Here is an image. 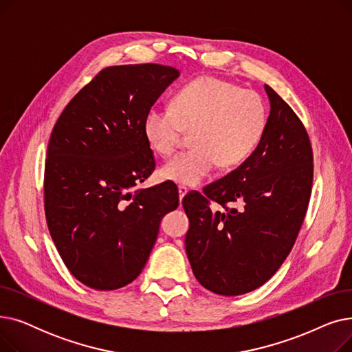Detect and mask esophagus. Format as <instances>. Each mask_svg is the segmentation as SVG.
I'll return each instance as SVG.
<instances>
[{
    "instance_id": "obj_1",
    "label": "esophagus",
    "mask_w": 352,
    "mask_h": 352,
    "mask_svg": "<svg viewBox=\"0 0 352 352\" xmlns=\"http://www.w3.org/2000/svg\"><path fill=\"white\" fill-rule=\"evenodd\" d=\"M188 192V188L186 186H178V195H179V199H182L184 197L187 195Z\"/></svg>"
}]
</instances>
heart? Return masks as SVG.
Instances as JSON below:
<instances>
[{
    "label": "heart",
    "mask_w": 352,
    "mask_h": 352,
    "mask_svg": "<svg viewBox=\"0 0 352 352\" xmlns=\"http://www.w3.org/2000/svg\"><path fill=\"white\" fill-rule=\"evenodd\" d=\"M267 124L263 98L254 91L214 77H202L184 88L170 107H151L144 117V137L158 155L168 157L184 133L192 131L194 148L165 162L160 177L194 187L217 165L241 164L260 141Z\"/></svg>",
    "instance_id": "1"
}]
</instances>
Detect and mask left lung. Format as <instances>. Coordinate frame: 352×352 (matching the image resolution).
<instances>
[{
	"label": "left lung",
	"mask_w": 352,
	"mask_h": 352,
	"mask_svg": "<svg viewBox=\"0 0 352 352\" xmlns=\"http://www.w3.org/2000/svg\"><path fill=\"white\" fill-rule=\"evenodd\" d=\"M270 117L254 153L204 194L182 199L186 250L198 283L232 297L265 284L288 256L312 188V148L292 108L270 87ZM217 201L225 210L212 208Z\"/></svg>",
	"instance_id": "1"
}]
</instances>
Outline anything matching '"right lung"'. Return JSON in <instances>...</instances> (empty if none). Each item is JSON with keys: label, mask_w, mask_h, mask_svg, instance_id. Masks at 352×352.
Masks as SVG:
<instances>
[{"label": "right lung", "mask_w": 352, "mask_h": 352, "mask_svg": "<svg viewBox=\"0 0 352 352\" xmlns=\"http://www.w3.org/2000/svg\"><path fill=\"white\" fill-rule=\"evenodd\" d=\"M178 77V69L160 64L104 68L54 125L45 218L64 264L89 288L111 291L133 283L162 217L179 204L171 182L131 192L155 168L144 117Z\"/></svg>", "instance_id": "1"}]
</instances>
